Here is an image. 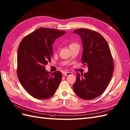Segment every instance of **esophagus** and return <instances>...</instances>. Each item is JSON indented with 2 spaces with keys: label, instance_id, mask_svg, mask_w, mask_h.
Instances as JSON below:
<instances>
[{
  "label": "esophagus",
  "instance_id": "obj_1",
  "mask_svg": "<svg viewBox=\"0 0 130 130\" xmlns=\"http://www.w3.org/2000/svg\"><path fill=\"white\" fill-rule=\"evenodd\" d=\"M63 74H64V75H65V76H69V75H72V72H71L65 71V72H64V73H63Z\"/></svg>",
  "mask_w": 130,
  "mask_h": 130
}]
</instances>
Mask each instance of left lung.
I'll list each match as a JSON object with an SVG mask.
<instances>
[{
	"label": "left lung",
	"mask_w": 130,
	"mask_h": 130,
	"mask_svg": "<svg viewBox=\"0 0 130 130\" xmlns=\"http://www.w3.org/2000/svg\"><path fill=\"white\" fill-rule=\"evenodd\" d=\"M82 41L81 61L88 68L84 74L77 73L74 91L84 100H92L101 95L109 84L113 71V62L106 40L99 32L87 29L73 31Z\"/></svg>",
	"instance_id": "obj_1"
}]
</instances>
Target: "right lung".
Instances as JSON below:
<instances>
[{
	"label": "right lung",
	"instance_id": "add662e5",
	"mask_svg": "<svg viewBox=\"0 0 130 130\" xmlns=\"http://www.w3.org/2000/svg\"><path fill=\"white\" fill-rule=\"evenodd\" d=\"M66 32L41 28L20 42L17 53V75L21 85L32 97L47 99L58 89L62 79L61 72L49 73L45 66L53 56V44Z\"/></svg>",
	"mask_w": 130,
	"mask_h": 130
}]
</instances>
